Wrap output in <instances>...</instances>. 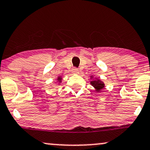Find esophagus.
I'll return each instance as SVG.
<instances>
[{
	"instance_id": "1",
	"label": "esophagus",
	"mask_w": 150,
	"mask_h": 150,
	"mask_svg": "<svg viewBox=\"0 0 150 150\" xmlns=\"http://www.w3.org/2000/svg\"><path fill=\"white\" fill-rule=\"evenodd\" d=\"M73 73H79V70L77 68H74L73 69Z\"/></svg>"
}]
</instances>
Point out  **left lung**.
I'll return each instance as SVG.
<instances>
[{"label":"left lung","mask_w":150,"mask_h":150,"mask_svg":"<svg viewBox=\"0 0 150 150\" xmlns=\"http://www.w3.org/2000/svg\"><path fill=\"white\" fill-rule=\"evenodd\" d=\"M91 85H93L95 88L97 89L98 91H99L100 89L104 88V83L102 82V81H100V79H98V80L91 81Z\"/></svg>","instance_id":"1"}]
</instances>
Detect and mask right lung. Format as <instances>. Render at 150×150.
<instances>
[{"mask_svg":"<svg viewBox=\"0 0 150 150\" xmlns=\"http://www.w3.org/2000/svg\"><path fill=\"white\" fill-rule=\"evenodd\" d=\"M59 79V80H60V79Z\"/></svg>","mask_w":150,"mask_h":150,"instance_id":"right-lung-1","label":"right lung"}]
</instances>
